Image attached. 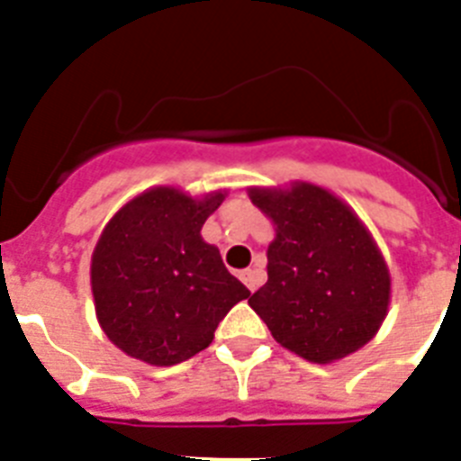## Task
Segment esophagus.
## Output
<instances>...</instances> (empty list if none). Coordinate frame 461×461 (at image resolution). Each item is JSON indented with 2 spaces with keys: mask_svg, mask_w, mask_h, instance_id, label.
Here are the masks:
<instances>
[{
  "mask_svg": "<svg viewBox=\"0 0 461 461\" xmlns=\"http://www.w3.org/2000/svg\"><path fill=\"white\" fill-rule=\"evenodd\" d=\"M241 280L251 292H256L260 287V282H263V273L260 270H246V273H241Z\"/></svg>",
  "mask_w": 461,
  "mask_h": 461,
  "instance_id": "obj_1",
  "label": "esophagus"
}]
</instances>
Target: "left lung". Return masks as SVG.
I'll list each match as a JSON object with an SVG mask.
<instances>
[{
	"instance_id": "obj_1",
	"label": "left lung",
	"mask_w": 461,
	"mask_h": 461,
	"mask_svg": "<svg viewBox=\"0 0 461 461\" xmlns=\"http://www.w3.org/2000/svg\"><path fill=\"white\" fill-rule=\"evenodd\" d=\"M277 227L267 282L249 299L282 347L328 364L364 347L385 321L390 273L354 212L313 184L251 191Z\"/></svg>"
}]
</instances>
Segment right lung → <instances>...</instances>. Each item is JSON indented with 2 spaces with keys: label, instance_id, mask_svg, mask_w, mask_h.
<instances>
[{
  "label": "right lung",
  "instance_id": "add662e5",
  "mask_svg": "<svg viewBox=\"0 0 461 461\" xmlns=\"http://www.w3.org/2000/svg\"><path fill=\"white\" fill-rule=\"evenodd\" d=\"M222 198L194 201L176 188H153L104 227L90 266L97 321L129 357L153 366L186 361L251 294L201 239Z\"/></svg>",
  "mask_w": 461,
  "mask_h": 461
}]
</instances>
